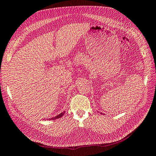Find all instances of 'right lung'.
I'll use <instances>...</instances> for the list:
<instances>
[{
    "instance_id": "add662e5",
    "label": "right lung",
    "mask_w": 156,
    "mask_h": 156,
    "mask_svg": "<svg viewBox=\"0 0 156 156\" xmlns=\"http://www.w3.org/2000/svg\"><path fill=\"white\" fill-rule=\"evenodd\" d=\"M64 113H65V111H63L62 113H61L60 114H59V115H56L55 117H52V118H49V119H58V118H60V117H62L63 115H64Z\"/></svg>"
}]
</instances>
